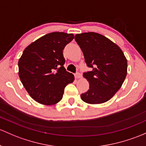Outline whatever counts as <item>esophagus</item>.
<instances>
[{"mask_svg": "<svg viewBox=\"0 0 146 146\" xmlns=\"http://www.w3.org/2000/svg\"><path fill=\"white\" fill-rule=\"evenodd\" d=\"M81 77H82V75H81L80 73H76V74H75V78H76V79H78V78H80Z\"/></svg>", "mask_w": 146, "mask_h": 146, "instance_id": "esophagus-1", "label": "esophagus"}]
</instances>
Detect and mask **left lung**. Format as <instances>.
<instances>
[{
    "label": "left lung",
    "instance_id": "1",
    "mask_svg": "<svg viewBox=\"0 0 146 146\" xmlns=\"http://www.w3.org/2000/svg\"><path fill=\"white\" fill-rule=\"evenodd\" d=\"M85 56L90 71L83 77L90 83V89L81 94L83 101L91 104L110 100L120 89L127 73V61L118 46L106 37L94 32L75 36Z\"/></svg>",
    "mask_w": 146,
    "mask_h": 146
}]
</instances>
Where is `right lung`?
Returning <instances> with one entry per match:
<instances>
[{
    "label": "right lung",
    "instance_id": "add662e5",
    "mask_svg": "<svg viewBox=\"0 0 146 146\" xmlns=\"http://www.w3.org/2000/svg\"><path fill=\"white\" fill-rule=\"evenodd\" d=\"M72 33H47L29 45L18 62L19 76L31 96L40 104L54 105L61 100L64 88L74 76L64 68L63 50Z\"/></svg>",
    "mask_w": 146,
    "mask_h": 146
}]
</instances>
